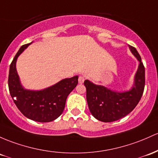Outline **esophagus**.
Here are the masks:
<instances>
[{
	"label": "esophagus",
	"mask_w": 158,
	"mask_h": 158,
	"mask_svg": "<svg viewBox=\"0 0 158 158\" xmlns=\"http://www.w3.org/2000/svg\"><path fill=\"white\" fill-rule=\"evenodd\" d=\"M85 79V76H79V84H82V83L84 82Z\"/></svg>",
	"instance_id": "esophagus-1"
}]
</instances>
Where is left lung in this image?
<instances>
[{"label": "left lung", "instance_id": "1", "mask_svg": "<svg viewBox=\"0 0 158 158\" xmlns=\"http://www.w3.org/2000/svg\"><path fill=\"white\" fill-rule=\"evenodd\" d=\"M129 48L139 61L134 85L130 91L116 92L88 80L84 82L88 108L94 117L99 121L112 122L124 117L132 112L143 96L145 81V67L136 48L130 45Z\"/></svg>", "mask_w": 158, "mask_h": 158}]
</instances>
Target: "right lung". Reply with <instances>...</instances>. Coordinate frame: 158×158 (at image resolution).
Here are the masks:
<instances>
[{
  "mask_svg": "<svg viewBox=\"0 0 158 158\" xmlns=\"http://www.w3.org/2000/svg\"><path fill=\"white\" fill-rule=\"evenodd\" d=\"M31 43L23 45L10 64L9 91L17 108L25 117L38 122H49L62 114L67 96L77 85L79 77L75 76L70 79H63L53 86L41 91L24 89L20 84L15 63L19 55Z\"/></svg>",
  "mask_w": 158,
  "mask_h": 158,
  "instance_id": "right-lung-1",
  "label": "right lung"
}]
</instances>
